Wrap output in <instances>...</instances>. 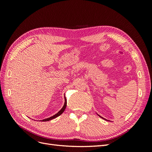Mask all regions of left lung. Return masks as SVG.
Instances as JSON below:
<instances>
[{
	"label": "left lung",
	"instance_id": "obj_1",
	"mask_svg": "<svg viewBox=\"0 0 152 152\" xmlns=\"http://www.w3.org/2000/svg\"><path fill=\"white\" fill-rule=\"evenodd\" d=\"M99 117H101V116H99ZM102 118H103V117H102Z\"/></svg>",
	"mask_w": 152,
	"mask_h": 152
}]
</instances>
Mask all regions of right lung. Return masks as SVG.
<instances>
[{
  "label": "right lung",
  "instance_id": "obj_1",
  "mask_svg": "<svg viewBox=\"0 0 152 152\" xmlns=\"http://www.w3.org/2000/svg\"><path fill=\"white\" fill-rule=\"evenodd\" d=\"M65 104H64V106L63 107V108L60 110V111L59 112H58L56 114H55L54 115H53V116H52V117H49V118H45V119H44V120H42V121H43V122H45V121H50V120H52V119H53V118H56L57 117H58V116H59L60 115H61L62 113H63V112L65 111V108H66V98H65Z\"/></svg>",
  "mask_w": 152,
  "mask_h": 152
}]
</instances>
